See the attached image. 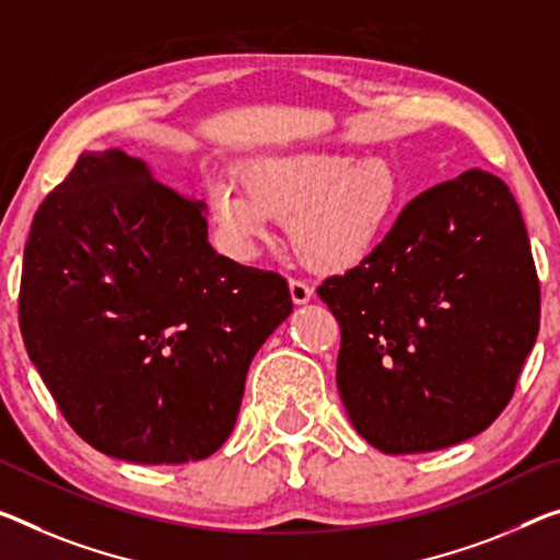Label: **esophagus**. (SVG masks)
Returning a JSON list of instances; mask_svg holds the SVG:
<instances>
[{
  "mask_svg": "<svg viewBox=\"0 0 560 560\" xmlns=\"http://www.w3.org/2000/svg\"><path fill=\"white\" fill-rule=\"evenodd\" d=\"M290 298L295 305H305V303H310V298H313V288H310L305 280L292 278L290 280Z\"/></svg>",
  "mask_w": 560,
  "mask_h": 560,
  "instance_id": "34e87169",
  "label": "esophagus"
}]
</instances>
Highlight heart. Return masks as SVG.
<instances>
[{
  "instance_id": "heart-1",
  "label": "heart",
  "mask_w": 560,
  "mask_h": 560,
  "mask_svg": "<svg viewBox=\"0 0 560 560\" xmlns=\"http://www.w3.org/2000/svg\"><path fill=\"white\" fill-rule=\"evenodd\" d=\"M245 187L214 185L210 212L243 250L268 237L272 218L290 220L305 268L342 272L365 262L400 212L393 162L338 152L268 154L247 162Z\"/></svg>"
}]
</instances>
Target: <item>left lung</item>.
I'll return each mask as SVG.
<instances>
[{
  "instance_id": "8db88e82",
  "label": "left lung",
  "mask_w": 560,
  "mask_h": 560,
  "mask_svg": "<svg viewBox=\"0 0 560 560\" xmlns=\"http://www.w3.org/2000/svg\"><path fill=\"white\" fill-rule=\"evenodd\" d=\"M317 295L340 325L342 406L390 455L483 433L513 398L540 323L518 202L483 170L412 197L377 250Z\"/></svg>"
}]
</instances>
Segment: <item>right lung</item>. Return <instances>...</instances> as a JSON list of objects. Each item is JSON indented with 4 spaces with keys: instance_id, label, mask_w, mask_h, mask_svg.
I'll return each mask as SVG.
<instances>
[{
    "instance_id": "obj_1",
    "label": "right lung",
    "mask_w": 560,
    "mask_h": 560,
    "mask_svg": "<svg viewBox=\"0 0 560 560\" xmlns=\"http://www.w3.org/2000/svg\"><path fill=\"white\" fill-rule=\"evenodd\" d=\"M288 282L208 243L205 205L122 150L82 152L34 212L20 328L67 423L112 458L202 460L235 428Z\"/></svg>"
}]
</instances>
